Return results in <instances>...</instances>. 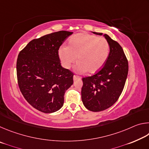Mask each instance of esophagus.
Wrapping results in <instances>:
<instances>
[{
  "label": "esophagus",
  "mask_w": 149,
  "mask_h": 149,
  "mask_svg": "<svg viewBox=\"0 0 149 149\" xmlns=\"http://www.w3.org/2000/svg\"><path fill=\"white\" fill-rule=\"evenodd\" d=\"M73 78H74V80L75 81V80H77V79H81V77H79V76H77V75H74V77H73Z\"/></svg>",
  "instance_id": "obj_1"
}]
</instances>
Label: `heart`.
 Wrapping results in <instances>:
<instances>
[{"label": "heart", "instance_id": "b5f03b06", "mask_svg": "<svg viewBox=\"0 0 149 149\" xmlns=\"http://www.w3.org/2000/svg\"><path fill=\"white\" fill-rule=\"evenodd\" d=\"M109 45L103 37L87 33H80L70 37L68 47L62 45L58 49V56L62 66L69 69L76 61L75 71L81 74L88 71L95 74L104 66L109 55Z\"/></svg>", "mask_w": 149, "mask_h": 149}]
</instances>
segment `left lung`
Segmentation results:
<instances>
[{
    "instance_id": "obj_1",
    "label": "left lung",
    "mask_w": 149,
    "mask_h": 149,
    "mask_svg": "<svg viewBox=\"0 0 149 149\" xmlns=\"http://www.w3.org/2000/svg\"><path fill=\"white\" fill-rule=\"evenodd\" d=\"M103 35L110 47L104 66L97 74L82 79L81 99L85 108L92 112L104 110L114 104L122 93L128 74V62L122 47L107 34Z\"/></svg>"
}]
</instances>
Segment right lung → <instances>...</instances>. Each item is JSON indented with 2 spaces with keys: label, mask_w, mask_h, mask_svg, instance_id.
<instances>
[{
  "label": "right lung",
  "mask_w": 149,
  "mask_h": 149,
  "mask_svg": "<svg viewBox=\"0 0 149 149\" xmlns=\"http://www.w3.org/2000/svg\"><path fill=\"white\" fill-rule=\"evenodd\" d=\"M72 33L60 31L33 39L18 54L19 89L27 101L42 112L59 110L65 92L74 84V74L62 66L58 56L60 47Z\"/></svg>",
  "instance_id": "right-lung-1"
}]
</instances>
